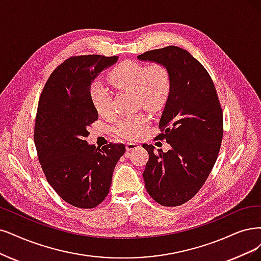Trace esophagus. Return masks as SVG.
Here are the masks:
<instances>
[{"label": "esophagus", "mask_w": 261, "mask_h": 261, "mask_svg": "<svg viewBox=\"0 0 261 261\" xmlns=\"http://www.w3.org/2000/svg\"><path fill=\"white\" fill-rule=\"evenodd\" d=\"M139 147H140V144H138V143H133V142L125 143V148H127L128 151L133 150V149H137Z\"/></svg>", "instance_id": "1"}]
</instances>
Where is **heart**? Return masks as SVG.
I'll return each mask as SVG.
<instances>
[{
	"label": "heart",
	"mask_w": 261,
	"mask_h": 261,
	"mask_svg": "<svg viewBox=\"0 0 261 261\" xmlns=\"http://www.w3.org/2000/svg\"><path fill=\"white\" fill-rule=\"evenodd\" d=\"M109 81L116 88L134 91L136 102L149 112H157L167 103L172 91V75L166 65L153 63L146 65L125 60L109 74ZM91 100L96 111L108 115L112 111V98L109 89L101 83L92 84ZM148 122L145 114L129 116L118 122L116 132L125 139H133L142 133Z\"/></svg>",
	"instance_id": "heart-1"
}]
</instances>
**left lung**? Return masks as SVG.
<instances>
[{
  "instance_id": "obj_1",
  "label": "left lung",
  "mask_w": 261,
  "mask_h": 261,
  "mask_svg": "<svg viewBox=\"0 0 261 261\" xmlns=\"http://www.w3.org/2000/svg\"><path fill=\"white\" fill-rule=\"evenodd\" d=\"M166 65L172 91L159 121L171 149L163 152L143 144L149 159L143 172L149 196L165 206L189 201L213 169L223 140V111L207 71L187 50L168 46L138 56Z\"/></svg>"
}]
</instances>
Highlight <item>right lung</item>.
<instances>
[{
  "label": "right lung",
  "mask_w": 261,
  "mask_h": 261,
  "mask_svg": "<svg viewBox=\"0 0 261 261\" xmlns=\"http://www.w3.org/2000/svg\"><path fill=\"white\" fill-rule=\"evenodd\" d=\"M117 56L72 57L51 73L38 102L34 143L48 182L65 202L92 208L109 195L123 144L101 149L87 143L88 127L99 118L91 100L92 82Z\"/></svg>",
  "instance_id": "right-lung-1"
}]
</instances>
